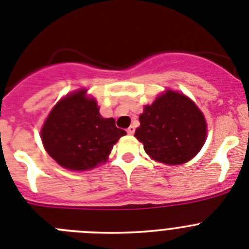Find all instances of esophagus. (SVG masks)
Returning <instances> with one entry per match:
<instances>
[{"label": "esophagus", "instance_id": "1", "mask_svg": "<svg viewBox=\"0 0 249 249\" xmlns=\"http://www.w3.org/2000/svg\"><path fill=\"white\" fill-rule=\"evenodd\" d=\"M135 131H136V127L133 126V124L127 128V133H128V135H133V133H135Z\"/></svg>", "mask_w": 249, "mask_h": 249}]
</instances>
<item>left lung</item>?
I'll use <instances>...</instances> for the list:
<instances>
[{
  "mask_svg": "<svg viewBox=\"0 0 249 249\" xmlns=\"http://www.w3.org/2000/svg\"><path fill=\"white\" fill-rule=\"evenodd\" d=\"M136 138L147 155L166 164H182L203 146L207 124L203 113L184 94L167 91L144 106Z\"/></svg>",
  "mask_w": 249,
  "mask_h": 249,
  "instance_id": "left-lung-1",
  "label": "left lung"
}]
</instances>
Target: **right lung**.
Segmentation results:
<instances>
[{"label": "right lung", "mask_w": 249, "mask_h": 249, "mask_svg": "<svg viewBox=\"0 0 249 249\" xmlns=\"http://www.w3.org/2000/svg\"><path fill=\"white\" fill-rule=\"evenodd\" d=\"M126 131L113 118H103L93 98L86 91L66 96L46 120L41 131L43 146L59 166L86 171L105 163L113 144Z\"/></svg>", "instance_id": "add662e5"}]
</instances>
